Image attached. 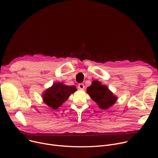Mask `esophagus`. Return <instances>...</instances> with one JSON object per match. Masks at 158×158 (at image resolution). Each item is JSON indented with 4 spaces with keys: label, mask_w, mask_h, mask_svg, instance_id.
Returning <instances> with one entry per match:
<instances>
[{
    "label": "esophagus",
    "mask_w": 158,
    "mask_h": 158,
    "mask_svg": "<svg viewBox=\"0 0 158 158\" xmlns=\"http://www.w3.org/2000/svg\"><path fill=\"white\" fill-rule=\"evenodd\" d=\"M78 88H79L80 89H84V88H85V85H84V84L80 83V84L78 85Z\"/></svg>",
    "instance_id": "esophagus-1"
}]
</instances>
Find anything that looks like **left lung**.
I'll use <instances>...</instances> for the list:
<instances>
[{
  "label": "left lung",
  "instance_id": "left-lung-1",
  "mask_svg": "<svg viewBox=\"0 0 158 158\" xmlns=\"http://www.w3.org/2000/svg\"><path fill=\"white\" fill-rule=\"evenodd\" d=\"M86 91L92 100L102 110L110 108L117 100V98L107 87L98 81H94L92 85L87 88Z\"/></svg>",
  "mask_w": 158,
  "mask_h": 158
}]
</instances>
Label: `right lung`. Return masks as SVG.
<instances>
[{"label": "right lung", "instance_id": "1", "mask_svg": "<svg viewBox=\"0 0 158 158\" xmlns=\"http://www.w3.org/2000/svg\"><path fill=\"white\" fill-rule=\"evenodd\" d=\"M77 90L75 86H67L62 83H55L47 89L43 95L44 102L56 110L64 103L69 97Z\"/></svg>", "mask_w": 158, "mask_h": 158}]
</instances>
